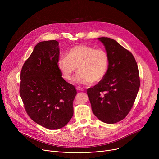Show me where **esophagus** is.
Instances as JSON below:
<instances>
[{"label":"esophagus","mask_w":159,"mask_h":159,"mask_svg":"<svg viewBox=\"0 0 159 159\" xmlns=\"http://www.w3.org/2000/svg\"><path fill=\"white\" fill-rule=\"evenodd\" d=\"M76 89H77V90H81V91H82V90H84V89H83L82 87H80V86H77V87H76Z\"/></svg>","instance_id":"34e87169"}]
</instances>
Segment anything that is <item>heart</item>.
Here are the masks:
<instances>
[{
	"mask_svg": "<svg viewBox=\"0 0 159 159\" xmlns=\"http://www.w3.org/2000/svg\"><path fill=\"white\" fill-rule=\"evenodd\" d=\"M109 65L106 52L102 49H95L85 44L73 47L60 57L57 66L63 78L71 80L76 67L78 73L74 82L81 84H95L105 77Z\"/></svg>",
	"mask_w": 159,
	"mask_h": 159,
	"instance_id": "obj_1",
	"label": "heart"
}]
</instances>
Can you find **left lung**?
<instances>
[{
	"label": "left lung",
	"mask_w": 159,
	"mask_h": 159,
	"mask_svg": "<svg viewBox=\"0 0 159 159\" xmlns=\"http://www.w3.org/2000/svg\"><path fill=\"white\" fill-rule=\"evenodd\" d=\"M109 59L104 79L87 93L94 115L101 121L116 123L123 120L137 96L140 82L137 63L128 50L115 39L98 38Z\"/></svg>",
	"instance_id": "left-lung-1"
}]
</instances>
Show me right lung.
<instances>
[{
  "label": "right lung",
  "instance_id": "add662e5",
  "mask_svg": "<svg viewBox=\"0 0 159 159\" xmlns=\"http://www.w3.org/2000/svg\"><path fill=\"white\" fill-rule=\"evenodd\" d=\"M58 42L38 43L20 72L19 93L29 116L50 129L65 126L74 115L75 87L59 72Z\"/></svg>",
  "mask_w": 159,
  "mask_h": 159
}]
</instances>
